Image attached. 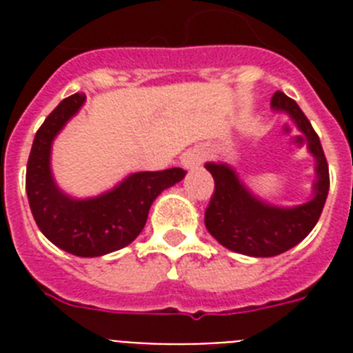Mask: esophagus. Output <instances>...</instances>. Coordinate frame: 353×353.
<instances>
[{
	"instance_id": "obj_1",
	"label": "esophagus",
	"mask_w": 353,
	"mask_h": 353,
	"mask_svg": "<svg viewBox=\"0 0 353 353\" xmlns=\"http://www.w3.org/2000/svg\"><path fill=\"white\" fill-rule=\"evenodd\" d=\"M203 163V154L199 150H190L187 154H183L181 157V165L185 168H196Z\"/></svg>"
}]
</instances>
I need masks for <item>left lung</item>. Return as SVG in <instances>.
I'll return each instance as SVG.
<instances>
[{"label":"left lung","mask_w":353,"mask_h":353,"mask_svg":"<svg viewBox=\"0 0 353 353\" xmlns=\"http://www.w3.org/2000/svg\"><path fill=\"white\" fill-rule=\"evenodd\" d=\"M271 106L288 113L306 133L310 152L317 159V183L312 201L293 209L271 207L252 198L232 168L216 163L205 165L214 177V192L205 210L207 231L227 249L258 258L276 256L304 240L321 218L330 188L328 161L312 122L299 104L282 91L274 93Z\"/></svg>","instance_id":"1"}]
</instances>
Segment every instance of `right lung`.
I'll return each mask as SVG.
<instances>
[{
	"label": "right lung",
	"mask_w": 353,
	"mask_h": 353,
	"mask_svg": "<svg viewBox=\"0 0 353 353\" xmlns=\"http://www.w3.org/2000/svg\"><path fill=\"white\" fill-rule=\"evenodd\" d=\"M84 93L63 99L36 132L25 188L30 212L47 240L74 256H102L132 243L144 229L154 199L187 172H137L99 198L73 199L58 190L49 168L51 143L84 104Z\"/></svg>",
	"instance_id": "right-lung-1"
}]
</instances>
